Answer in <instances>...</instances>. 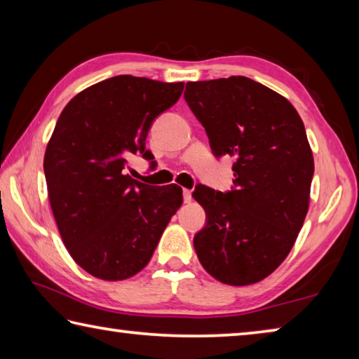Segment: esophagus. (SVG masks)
I'll list each match as a JSON object with an SVG mask.
<instances>
[{"label":"esophagus","mask_w":359,"mask_h":359,"mask_svg":"<svg viewBox=\"0 0 359 359\" xmlns=\"http://www.w3.org/2000/svg\"><path fill=\"white\" fill-rule=\"evenodd\" d=\"M184 201L188 204L193 201V196H191V190H188V188H185L184 190Z\"/></svg>","instance_id":"esophagus-1"}]
</instances>
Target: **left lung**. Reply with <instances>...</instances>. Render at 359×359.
Listing matches in <instances>:
<instances>
[{"label": "left lung", "mask_w": 359, "mask_h": 359, "mask_svg": "<svg viewBox=\"0 0 359 359\" xmlns=\"http://www.w3.org/2000/svg\"><path fill=\"white\" fill-rule=\"evenodd\" d=\"M185 100L215 156L236 158L234 190L193 193L208 214L193 239L198 259L218 282L257 283L283 263L306 220L313 175L306 128L287 98L244 76L188 82Z\"/></svg>", "instance_id": "8db88e82"}]
</instances>
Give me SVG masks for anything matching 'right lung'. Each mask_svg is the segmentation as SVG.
<instances>
[{
	"mask_svg": "<svg viewBox=\"0 0 359 359\" xmlns=\"http://www.w3.org/2000/svg\"><path fill=\"white\" fill-rule=\"evenodd\" d=\"M184 82L115 76L77 93L60 114L44 155L50 208L71 258L101 280L136 276L184 203L175 184L150 187L125 172L144 154L151 121Z\"/></svg>",
	"mask_w": 359,
	"mask_h": 359,
	"instance_id": "add662e5",
	"label": "right lung"
}]
</instances>
